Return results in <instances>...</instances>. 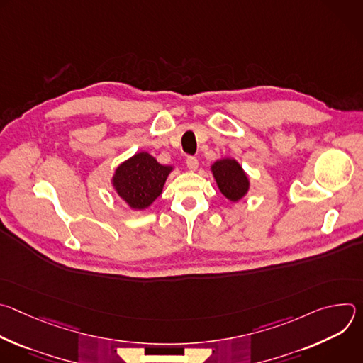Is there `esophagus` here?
I'll list each match as a JSON object with an SVG mask.
<instances>
[{
	"instance_id": "esophagus-1",
	"label": "esophagus",
	"mask_w": 363,
	"mask_h": 363,
	"mask_svg": "<svg viewBox=\"0 0 363 363\" xmlns=\"http://www.w3.org/2000/svg\"><path fill=\"white\" fill-rule=\"evenodd\" d=\"M186 167L189 171H196L198 169V160L195 157H188L186 158Z\"/></svg>"
}]
</instances>
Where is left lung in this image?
<instances>
[{"label": "left lung", "instance_id": "obj_1", "mask_svg": "<svg viewBox=\"0 0 363 363\" xmlns=\"http://www.w3.org/2000/svg\"><path fill=\"white\" fill-rule=\"evenodd\" d=\"M214 179L221 191V194L233 201H240L250 188V181L241 165L231 158H224L211 167Z\"/></svg>", "mask_w": 363, "mask_h": 363}]
</instances>
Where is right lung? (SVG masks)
Listing matches in <instances>:
<instances>
[{"mask_svg": "<svg viewBox=\"0 0 363 363\" xmlns=\"http://www.w3.org/2000/svg\"><path fill=\"white\" fill-rule=\"evenodd\" d=\"M172 169L161 165L147 152H139L116 168L112 184L132 210H145L162 194Z\"/></svg>", "mask_w": 363, "mask_h": 363, "instance_id": "add662e5", "label": "right lung"}]
</instances>
